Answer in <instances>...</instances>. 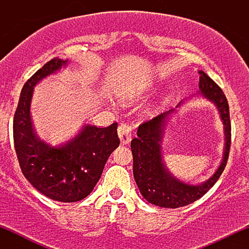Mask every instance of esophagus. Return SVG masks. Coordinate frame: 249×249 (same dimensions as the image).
I'll use <instances>...</instances> for the list:
<instances>
[{"label":"esophagus","mask_w":249,"mask_h":249,"mask_svg":"<svg viewBox=\"0 0 249 249\" xmlns=\"http://www.w3.org/2000/svg\"><path fill=\"white\" fill-rule=\"evenodd\" d=\"M131 132H132V127H131V125L126 124V123H122L118 126V136L123 145H126L130 142Z\"/></svg>","instance_id":"1"}]
</instances>
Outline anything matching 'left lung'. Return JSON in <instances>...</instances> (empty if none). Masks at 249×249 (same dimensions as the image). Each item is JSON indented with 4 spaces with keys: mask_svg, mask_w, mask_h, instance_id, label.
<instances>
[{
    "mask_svg": "<svg viewBox=\"0 0 249 249\" xmlns=\"http://www.w3.org/2000/svg\"><path fill=\"white\" fill-rule=\"evenodd\" d=\"M200 93L219 108L225 125V151L221 164L210 179L200 185L180 181L168 172L161 159V138L166 119L174 110L154 117L139 125L137 138L131 142L133 156V177L142 196L159 207L178 208L192 204L213 187L224 172L231 148L230 107L221 88L204 71H199Z\"/></svg>",
    "mask_w": 249,
    "mask_h": 249,
    "instance_id": "1",
    "label": "left lung"
}]
</instances>
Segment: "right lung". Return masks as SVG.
<instances>
[{
    "instance_id": "add662e5",
    "label": "right lung",
    "mask_w": 249,
    "mask_h": 249,
    "mask_svg": "<svg viewBox=\"0 0 249 249\" xmlns=\"http://www.w3.org/2000/svg\"><path fill=\"white\" fill-rule=\"evenodd\" d=\"M67 64L68 59L55 57L25 82L14 116L13 132L19 167L28 181L48 198L76 202L92 192L107 158L119 146V138L117 123L107 127L85 125L61 146H51L36 136L30 117L34 87Z\"/></svg>"
}]
</instances>
